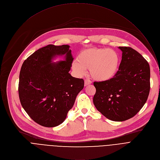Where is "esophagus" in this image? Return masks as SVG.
<instances>
[{
	"label": "esophagus",
	"mask_w": 160,
	"mask_h": 160,
	"mask_svg": "<svg viewBox=\"0 0 160 160\" xmlns=\"http://www.w3.org/2000/svg\"><path fill=\"white\" fill-rule=\"evenodd\" d=\"M84 82H85V86H87V85H90V84L92 83V82H91V80H90L89 79H85V81H84Z\"/></svg>",
	"instance_id": "1"
}]
</instances>
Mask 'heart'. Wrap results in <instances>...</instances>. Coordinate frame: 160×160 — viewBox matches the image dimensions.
Here are the masks:
<instances>
[{"label":"heart","mask_w":160,"mask_h":160,"mask_svg":"<svg viewBox=\"0 0 160 160\" xmlns=\"http://www.w3.org/2000/svg\"><path fill=\"white\" fill-rule=\"evenodd\" d=\"M120 57L111 49L90 48L82 51L77 60L72 62V68L79 76L84 75L89 68L90 74L94 80L106 81L111 79L118 72Z\"/></svg>","instance_id":"1"}]
</instances>
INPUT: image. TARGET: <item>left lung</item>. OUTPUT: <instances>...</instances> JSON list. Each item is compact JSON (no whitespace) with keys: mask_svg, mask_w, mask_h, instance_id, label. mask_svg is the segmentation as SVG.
<instances>
[{"mask_svg":"<svg viewBox=\"0 0 160 160\" xmlns=\"http://www.w3.org/2000/svg\"><path fill=\"white\" fill-rule=\"evenodd\" d=\"M122 51L119 69L109 80L94 82L93 98L96 109L112 121L134 117L146 103L150 90V68L143 56L130 47Z\"/></svg>","mask_w":160,"mask_h":160,"instance_id":"left-lung-1","label":"left lung"}]
</instances>
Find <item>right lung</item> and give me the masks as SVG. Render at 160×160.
I'll list each match as a JSON object with an SVG mask.
<instances>
[{
    "label": "right lung",
    "mask_w": 160,
    "mask_h": 160,
    "mask_svg": "<svg viewBox=\"0 0 160 160\" xmlns=\"http://www.w3.org/2000/svg\"><path fill=\"white\" fill-rule=\"evenodd\" d=\"M69 48L68 45H48L30 55L21 68L18 93L21 106L43 127L62 123L84 87L82 78L69 73L73 61ZM64 54L65 61L51 62L56 55Z\"/></svg>",
    "instance_id": "right-lung-1"
}]
</instances>
